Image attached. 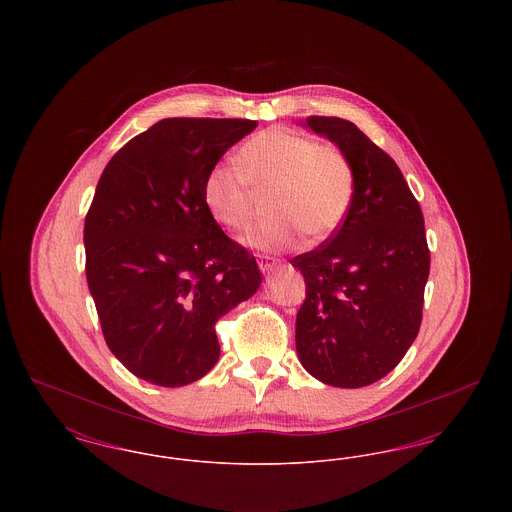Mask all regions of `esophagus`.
Here are the masks:
<instances>
[{
    "instance_id": "34e87169",
    "label": "esophagus",
    "mask_w": 512,
    "mask_h": 512,
    "mask_svg": "<svg viewBox=\"0 0 512 512\" xmlns=\"http://www.w3.org/2000/svg\"><path fill=\"white\" fill-rule=\"evenodd\" d=\"M257 265H259L263 274H268V272H272L274 268L278 267V263H276V261H272V259H268V257L267 259H263V257H261V259L257 261Z\"/></svg>"
}]
</instances>
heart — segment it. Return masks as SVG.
I'll return each instance as SVG.
<instances>
[{"label": "heart", "instance_id": "b5f03b06", "mask_svg": "<svg viewBox=\"0 0 512 512\" xmlns=\"http://www.w3.org/2000/svg\"><path fill=\"white\" fill-rule=\"evenodd\" d=\"M238 167L213 165L203 182V203L211 219L242 232L253 217V190L268 195L272 219L255 226L245 244L259 251H286L307 232L313 240L332 236L347 217L355 176L338 147L274 126L240 147Z\"/></svg>", "mask_w": 512, "mask_h": 512}]
</instances>
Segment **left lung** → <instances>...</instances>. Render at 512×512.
<instances>
[{
  "instance_id": "1",
  "label": "left lung",
  "mask_w": 512,
  "mask_h": 512,
  "mask_svg": "<svg viewBox=\"0 0 512 512\" xmlns=\"http://www.w3.org/2000/svg\"><path fill=\"white\" fill-rule=\"evenodd\" d=\"M305 126L340 147L355 194L340 228L292 259L307 286L295 349L320 382L363 388L399 365L418 334L430 274L424 217L395 161L353 122L309 117Z\"/></svg>"
}]
</instances>
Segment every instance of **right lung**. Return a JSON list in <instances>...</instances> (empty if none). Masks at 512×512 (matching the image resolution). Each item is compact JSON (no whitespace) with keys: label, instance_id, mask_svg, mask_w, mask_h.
Here are the masks:
<instances>
[{"label":"right lung","instance_id":"right-lung-1","mask_svg":"<svg viewBox=\"0 0 512 512\" xmlns=\"http://www.w3.org/2000/svg\"><path fill=\"white\" fill-rule=\"evenodd\" d=\"M247 119H163L107 163L84 222L86 280L111 353L163 388L203 378L215 324L261 286L253 255L203 203V182Z\"/></svg>","mask_w":512,"mask_h":512}]
</instances>
